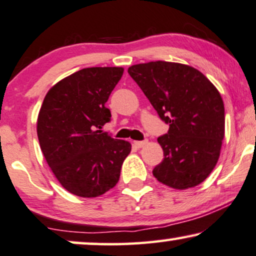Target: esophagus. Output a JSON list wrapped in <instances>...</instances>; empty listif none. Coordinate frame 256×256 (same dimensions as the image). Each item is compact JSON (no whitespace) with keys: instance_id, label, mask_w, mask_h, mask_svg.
I'll use <instances>...</instances> for the list:
<instances>
[{"instance_id":"34e87169","label":"esophagus","mask_w":256,"mask_h":256,"mask_svg":"<svg viewBox=\"0 0 256 256\" xmlns=\"http://www.w3.org/2000/svg\"><path fill=\"white\" fill-rule=\"evenodd\" d=\"M134 144L136 148H142V146H145L146 144H148V140H142V142H134Z\"/></svg>"}]
</instances>
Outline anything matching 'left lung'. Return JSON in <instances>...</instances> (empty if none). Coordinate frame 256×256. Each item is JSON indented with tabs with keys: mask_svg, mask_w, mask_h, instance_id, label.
<instances>
[{
	"mask_svg": "<svg viewBox=\"0 0 256 256\" xmlns=\"http://www.w3.org/2000/svg\"><path fill=\"white\" fill-rule=\"evenodd\" d=\"M128 72L170 125L158 138L164 159L153 176L176 190L202 184L216 168L224 137V106L218 88L186 64L156 60L136 64Z\"/></svg>",
	"mask_w": 256,
	"mask_h": 256,
	"instance_id": "8db88e82",
	"label": "left lung"
}]
</instances>
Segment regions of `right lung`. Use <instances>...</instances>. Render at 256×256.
Instances as JSON below:
<instances>
[{
    "instance_id": "add662e5",
    "label": "right lung",
    "mask_w": 256,
    "mask_h": 256,
    "mask_svg": "<svg viewBox=\"0 0 256 256\" xmlns=\"http://www.w3.org/2000/svg\"><path fill=\"white\" fill-rule=\"evenodd\" d=\"M122 72L118 66L82 69L54 84L40 106V150L60 185L77 196L96 198L114 187L131 152L130 142L100 130L110 122L105 103Z\"/></svg>"
}]
</instances>
